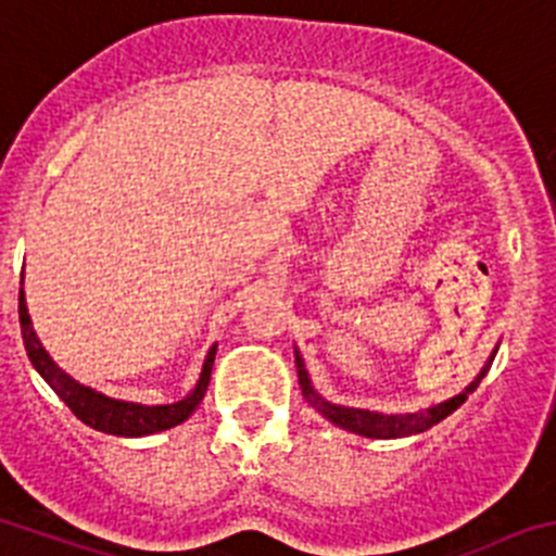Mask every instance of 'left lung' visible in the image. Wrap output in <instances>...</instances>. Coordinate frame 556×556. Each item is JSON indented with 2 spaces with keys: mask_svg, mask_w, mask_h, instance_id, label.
<instances>
[{
  "mask_svg": "<svg viewBox=\"0 0 556 556\" xmlns=\"http://www.w3.org/2000/svg\"><path fill=\"white\" fill-rule=\"evenodd\" d=\"M500 349V346H496ZM496 349L491 352L489 363L480 368L478 377L467 384L458 395L453 399L442 401V404H433L428 409H417V412H406V415H384V412H371V409H357V406H341V404H332V401L321 399L319 393L314 390L311 384L308 371H305V363L300 357V352L294 349V366H298V379H300V390H303L305 401L314 406L319 415H325L332 426L338 428H346L352 433H361V437H368V440H401V437H412V433H422L428 431L431 426H437L440 420H445L447 415L458 409V406L467 401L469 393H475L480 384V379L489 374L491 363H494V354Z\"/></svg>",
  "mask_w": 556,
  "mask_h": 556,
  "instance_id": "obj_1",
  "label": "left lung"
}]
</instances>
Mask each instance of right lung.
Wrapping results in <instances>:
<instances>
[{"mask_svg": "<svg viewBox=\"0 0 556 556\" xmlns=\"http://www.w3.org/2000/svg\"><path fill=\"white\" fill-rule=\"evenodd\" d=\"M18 319H21V336H24L26 354H29L31 366L40 377L49 382V388L60 395L67 404V409L78 417L81 422H87L89 428L103 433H114V437H150V433L166 431V428L179 426V422L188 420L195 412V406L202 404L204 393H207L210 374H213L215 352H218V343L210 346L207 357H204L202 374H199V382L190 390L185 399L174 401V404H136V401H123L111 399V395L100 393V390L81 384L78 379H73L71 374L62 371L54 363L46 346L37 338L35 327H31L29 308H26V294H24V278H21V294H18Z\"/></svg>", "mask_w": 556, "mask_h": 556, "instance_id": "add662e5", "label": "right lung"}]
</instances>
